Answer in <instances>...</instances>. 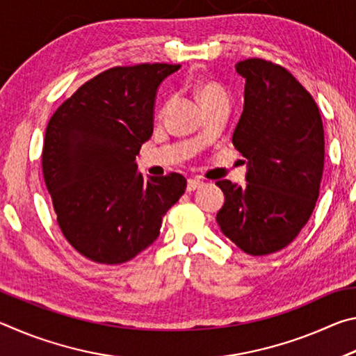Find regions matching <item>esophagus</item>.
<instances>
[{
	"label": "esophagus",
	"mask_w": 356,
	"mask_h": 356,
	"mask_svg": "<svg viewBox=\"0 0 356 356\" xmlns=\"http://www.w3.org/2000/svg\"><path fill=\"white\" fill-rule=\"evenodd\" d=\"M204 185V182H201L200 179H188V182H186V191H195L197 188H201Z\"/></svg>",
	"instance_id": "obj_1"
}]
</instances>
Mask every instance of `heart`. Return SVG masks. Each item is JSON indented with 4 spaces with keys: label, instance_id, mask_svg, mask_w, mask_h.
<instances>
[{
    "label": "heart",
    "instance_id": "heart-1",
    "mask_svg": "<svg viewBox=\"0 0 356 356\" xmlns=\"http://www.w3.org/2000/svg\"><path fill=\"white\" fill-rule=\"evenodd\" d=\"M196 91H197V95H200V99H201L202 104H204V102H207L210 99L216 97V95H221L222 94L221 89L216 86V84H213V83H201V84H197Z\"/></svg>",
    "mask_w": 356,
    "mask_h": 356
}]
</instances>
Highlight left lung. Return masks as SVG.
<instances>
[{"label": "left lung", "instance_id": "1", "mask_svg": "<svg viewBox=\"0 0 356 356\" xmlns=\"http://www.w3.org/2000/svg\"><path fill=\"white\" fill-rule=\"evenodd\" d=\"M245 80L243 113L232 144L246 163V185L218 180L221 232L251 256L286 248L316 207L323 172L321 113L311 94L281 67L252 58L236 64Z\"/></svg>", "mask_w": 356, "mask_h": 356}]
</instances>
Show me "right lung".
<instances>
[{"label":"right lung","instance_id":"obj_1","mask_svg":"<svg viewBox=\"0 0 356 356\" xmlns=\"http://www.w3.org/2000/svg\"><path fill=\"white\" fill-rule=\"evenodd\" d=\"M180 65L105 70L53 114L42 171L69 243L99 264H122L160 236L161 220L186 188L182 174L144 177L136 155L154 131L155 99Z\"/></svg>","mask_w":356,"mask_h":356}]
</instances>
